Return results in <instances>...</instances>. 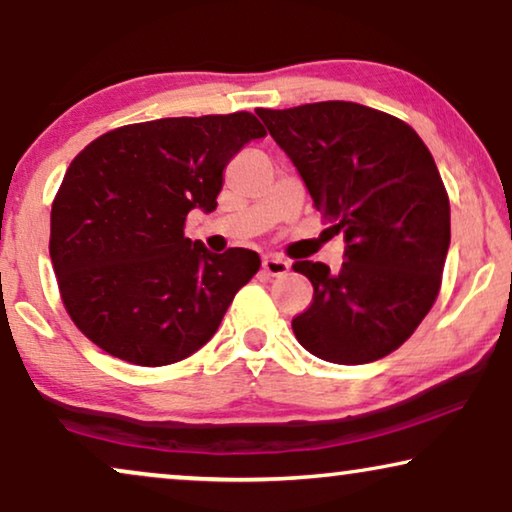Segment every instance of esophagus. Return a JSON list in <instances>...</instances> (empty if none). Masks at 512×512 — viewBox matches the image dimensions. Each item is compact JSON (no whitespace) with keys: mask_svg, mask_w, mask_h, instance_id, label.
Instances as JSON below:
<instances>
[{"mask_svg":"<svg viewBox=\"0 0 512 512\" xmlns=\"http://www.w3.org/2000/svg\"><path fill=\"white\" fill-rule=\"evenodd\" d=\"M261 265H263V272L268 277H282L291 270V263L284 261L282 256H265Z\"/></svg>","mask_w":512,"mask_h":512,"instance_id":"esophagus-1","label":"esophagus"}]
</instances>
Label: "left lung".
I'll use <instances>...</instances> for the list:
<instances>
[{
    "instance_id": "left-lung-1",
    "label": "left lung",
    "mask_w": 512,
    "mask_h": 512,
    "mask_svg": "<svg viewBox=\"0 0 512 512\" xmlns=\"http://www.w3.org/2000/svg\"><path fill=\"white\" fill-rule=\"evenodd\" d=\"M314 207L345 235V263L296 261L310 307L291 321L307 352L359 366L403 345L429 314L450 249V200L431 151L401 118L356 102L258 109Z\"/></svg>"
}]
</instances>
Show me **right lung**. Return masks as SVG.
Returning a JSON list of instances; mask_svg holds the SVG:
<instances>
[{
    "instance_id": "right-lung-1",
    "label": "right lung",
    "mask_w": 512,
    "mask_h": 512,
    "mask_svg": "<svg viewBox=\"0 0 512 512\" xmlns=\"http://www.w3.org/2000/svg\"><path fill=\"white\" fill-rule=\"evenodd\" d=\"M265 137L249 111L158 118L97 137L67 167L51 209V261L76 328L135 366L177 363L212 340L256 275L251 249L212 254L184 237L214 212L230 158Z\"/></svg>"
}]
</instances>
